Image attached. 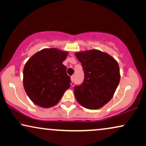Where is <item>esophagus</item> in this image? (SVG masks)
<instances>
[{"instance_id": "34e87169", "label": "esophagus", "mask_w": 146, "mask_h": 146, "mask_svg": "<svg viewBox=\"0 0 146 146\" xmlns=\"http://www.w3.org/2000/svg\"><path fill=\"white\" fill-rule=\"evenodd\" d=\"M71 82H73L75 80V75H73L71 77Z\"/></svg>"}]
</instances>
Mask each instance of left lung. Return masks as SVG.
I'll return each mask as SVG.
<instances>
[{
    "mask_svg": "<svg viewBox=\"0 0 146 146\" xmlns=\"http://www.w3.org/2000/svg\"><path fill=\"white\" fill-rule=\"evenodd\" d=\"M75 55L85 73L83 83L74 87L75 98L81 106L98 110L110 102L120 81L116 60L100 50L77 52Z\"/></svg>",
    "mask_w": 146,
    "mask_h": 146,
    "instance_id": "1",
    "label": "left lung"
}]
</instances>
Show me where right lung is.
Instances as JSON below:
<instances>
[{
    "label": "right lung",
    "instance_id": "right-lung-1",
    "mask_svg": "<svg viewBox=\"0 0 146 146\" xmlns=\"http://www.w3.org/2000/svg\"><path fill=\"white\" fill-rule=\"evenodd\" d=\"M68 52L43 48L29 59L23 69V86L30 100L41 108L57 104L71 86L67 68L63 64Z\"/></svg>",
    "mask_w": 146,
    "mask_h": 146
}]
</instances>
